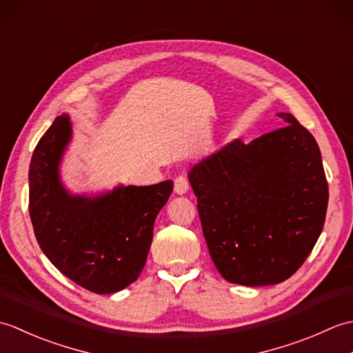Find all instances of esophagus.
Instances as JSON below:
<instances>
[{"mask_svg": "<svg viewBox=\"0 0 353 353\" xmlns=\"http://www.w3.org/2000/svg\"><path fill=\"white\" fill-rule=\"evenodd\" d=\"M188 190H190L188 179L185 176H177L174 179V192L179 194V196H182V194H185Z\"/></svg>", "mask_w": 353, "mask_h": 353, "instance_id": "1", "label": "esophagus"}]
</instances>
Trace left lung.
Returning <instances> with one entry per match:
<instances>
[{"label": "left lung", "mask_w": 353, "mask_h": 353, "mask_svg": "<svg viewBox=\"0 0 353 353\" xmlns=\"http://www.w3.org/2000/svg\"><path fill=\"white\" fill-rule=\"evenodd\" d=\"M244 144L194 165L190 182L201 229L224 279L245 287L287 281L323 230L329 191L320 148L291 114Z\"/></svg>", "instance_id": "left-lung-1"}]
</instances>
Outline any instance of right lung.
<instances>
[{
	"label": "right lung",
	"instance_id": "right-lung-1",
	"mask_svg": "<svg viewBox=\"0 0 353 353\" xmlns=\"http://www.w3.org/2000/svg\"><path fill=\"white\" fill-rule=\"evenodd\" d=\"M70 139V118L62 115L37 142L28 170L30 219L37 244L59 272L88 291L112 294L144 268L172 181L119 186L94 199L71 196L59 179Z\"/></svg>",
	"mask_w": 353,
	"mask_h": 353
}]
</instances>
